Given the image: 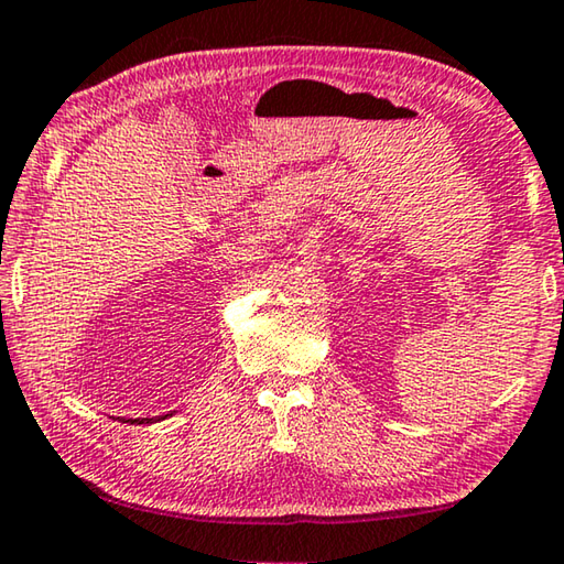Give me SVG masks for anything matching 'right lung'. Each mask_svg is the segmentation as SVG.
Returning a JSON list of instances; mask_svg holds the SVG:
<instances>
[{"label":"right lung","instance_id":"right-lung-1","mask_svg":"<svg viewBox=\"0 0 564 564\" xmlns=\"http://www.w3.org/2000/svg\"><path fill=\"white\" fill-rule=\"evenodd\" d=\"M176 413V410H174ZM174 413H166V415H159V417H123L121 423H129V425H147V423H159V420H166V417H171Z\"/></svg>","mask_w":564,"mask_h":564}]
</instances>
